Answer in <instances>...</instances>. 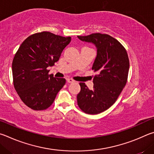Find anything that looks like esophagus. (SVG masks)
Returning <instances> with one entry per match:
<instances>
[{
    "label": "esophagus",
    "mask_w": 154,
    "mask_h": 154,
    "mask_svg": "<svg viewBox=\"0 0 154 154\" xmlns=\"http://www.w3.org/2000/svg\"><path fill=\"white\" fill-rule=\"evenodd\" d=\"M66 80H67V82H68V83H72V82H74V80L72 79H67Z\"/></svg>",
    "instance_id": "1"
}]
</instances>
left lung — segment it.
Here are the masks:
<instances>
[{"instance_id": "obj_1", "label": "left lung", "mask_w": 154, "mask_h": 154, "mask_svg": "<svg viewBox=\"0 0 154 154\" xmlns=\"http://www.w3.org/2000/svg\"><path fill=\"white\" fill-rule=\"evenodd\" d=\"M78 38L93 43L97 48L92 67L97 73L94 75L93 88L89 89L84 82L79 83L78 106L86 114H98L116 101L125 87L130 66L128 56L124 46L108 34L95 33Z\"/></svg>"}]
</instances>
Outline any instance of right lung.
<instances>
[{"instance_id": "right-lung-1", "label": "right lung", "mask_w": 154, "mask_h": 154, "mask_svg": "<svg viewBox=\"0 0 154 154\" xmlns=\"http://www.w3.org/2000/svg\"><path fill=\"white\" fill-rule=\"evenodd\" d=\"M70 41L69 36L42 32L28 36L18 48L12 63L13 85L29 108L36 111L48 108L66 84L65 79L48 74L47 67L55 65Z\"/></svg>"}]
</instances>
